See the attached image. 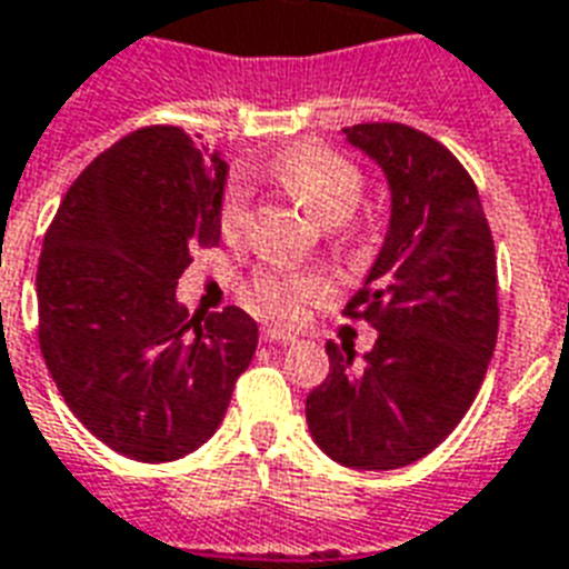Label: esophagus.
I'll list each match as a JSON object with an SVG mask.
<instances>
[{
    "label": "esophagus",
    "instance_id": "esophagus-1",
    "mask_svg": "<svg viewBox=\"0 0 569 569\" xmlns=\"http://www.w3.org/2000/svg\"><path fill=\"white\" fill-rule=\"evenodd\" d=\"M262 340L266 342H280V346H289V342H295V333H286L280 331V328H262Z\"/></svg>",
    "mask_w": 569,
    "mask_h": 569
}]
</instances>
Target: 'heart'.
<instances>
[{"mask_svg":"<svg viewBox=\"0 0 569 569\" xmlns=\"http://www.w3.org/2000/svg\"><path fill=\"white\" fill-rule=\"evenodd\" d=\"M274 176L301 199V206L325 223L337 227L355 214L363 197L361 169L333 149L303 142L286 151L274 163ZM247 223V184L241 179L229 181L217 208V227L227 241H238ZM328 295V280L316 271L295 268H266L247 286V301L268 319L295 322L310 303H319Z\"/></svg>","mask_w":569,"mask_h":569,"instance_id":"b5f03b06","label":"heart"}]
</instances>
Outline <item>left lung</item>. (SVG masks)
<instances>
[{"label":"left lung","mask_w":569,"mask_h":569,"mask_svg":"<svg viewBox=\"0 0 569 569\" xmlns=\"http://www.w3.org/2000/svg\"><path fill=\"white\" fill-rule=\"evenodd\" d=\"M385 172L388 236L346 316L379 331L355 349L328 342L331 372L307 397V423L340 466L390 471L457 429L498 340V268L487 214L466 167L400 121L346 128Z\"/></svg>","instance_id":"8db88e82"}]
</instances>
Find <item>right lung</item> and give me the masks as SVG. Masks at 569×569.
<instances>
[{"label":"right lung","mask_w":569,"mask_h":569,"mask_svg":"<svg viewBox=\"0 0 569 569\" xmlns=\"http://www.w3.org/2000/svg\"><path fill=\"white\" fill-rule=\"evenodd\" d=\"M227 160L154 124L98 154L64 193L38 262V342L82 427L140 462L206 445L250 367L244 310L190 319L176 286L220 244Z\"/></svg>","instance_id":"right-lung-1"}]
</instances>
